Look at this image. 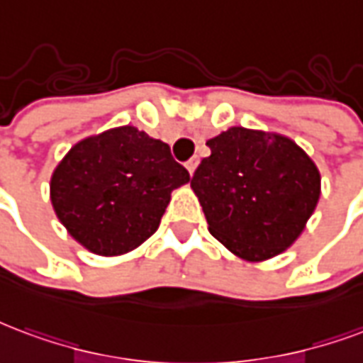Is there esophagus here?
<instances>
[{
    "label": "esophagus",
    "instance_id": "obj_1",
    "mask_svg": "<svg viewBox=\"0 0 363 363\" xmlns=\"http://www.w3.org/2000/svg\"><path fill=\"white\" fill-rule=\"evenodd\" d=\"M198 163H200V157H192V160H189L186 161V169H189V173L190 174H194V171H196V167H198Z\"/></svg>",
    "mask_w": 363,
    "mask_h": 363
}]
</instances>
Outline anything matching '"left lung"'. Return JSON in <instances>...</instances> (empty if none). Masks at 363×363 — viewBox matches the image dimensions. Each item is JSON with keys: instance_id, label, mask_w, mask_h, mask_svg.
I'll return each mask as SVG.
<instances>
[{"instance_id": "8db88e82", "label": "left lung", "mask_w": 363, "mask_h": 363, "mask_svg": "<svg viewBox=\"0 0 363 363\" xmlns=\"http://www.w3.org/2000/svg\"><path fill=\"white\" fill-rule=\"evenodd\" d=\"M209 157L190 186L208 230L246 262H265L291 248L321 196L315 161L279 133L230 127L209 138Z\"/></svg>"}]
</instances>
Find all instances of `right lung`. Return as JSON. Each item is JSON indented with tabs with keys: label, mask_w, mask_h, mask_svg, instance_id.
Returning <instances> with one entry per match:
<instances>
[{
	"label": "right lung",
	"mask_w": 363,
	"mask_h": 363,
	"mask_svg": "<svg viewBox=\"0 0 363 363\" xmlns=\"http://www.w3.org/2000/svg\"><path fill=\"white\" fill-rule=\"evenodd\" d=\"M189 181L165 142L125 125L77 142L53 169L50 200L80 246L113 257L154 235L171 192Z\"/></svg>",
	"instance_id": "1"
}]
</instances>
